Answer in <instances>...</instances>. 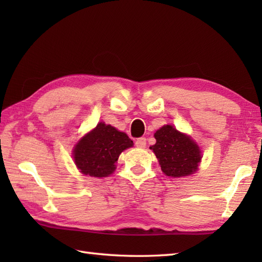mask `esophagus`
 Segmentation results:
<instances>
[{"label": "esophagus", "instance_id": "obj_1", "mask_svg": "<svg viewBox=\"0 0 262 262\" xmlns=\"http://www.w3.org/2000/svg\"><path fill=\"white\" fill-rule=\"evenodd\" d=\"M135 145L140 148H144L146 146V138L145 137L138 138V140H136V142H135Z\"/></svg>", "mask_w": 262, "mask_h": 262}]
</instances>
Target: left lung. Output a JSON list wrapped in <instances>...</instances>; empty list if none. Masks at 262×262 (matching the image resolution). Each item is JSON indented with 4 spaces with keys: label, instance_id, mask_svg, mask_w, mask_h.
Segmentation results:
<instances>
[{
    "label": "left lung",
    "instance_id": "obj_1",
    "mask_svg": "<svg viewBox=\"0 0 262 262\" xmlns=\"http://www.w3.org/2000/svg\"><path fill=\"white\" fill-rule=\"evenodd\" d=\"M157 143L149 146L159 160L163 173L172 178L190 176L197 171L202 152L190 136L164 125L154 134Z\"/></svg>",
    "mask_w": 262,
    "mask_h": 262
}]
</instances>
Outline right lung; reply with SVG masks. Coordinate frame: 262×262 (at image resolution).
Listing matches in <instances>:
<instances>
[{"instance_id": "obj_1", "label": "right lung", "mask_w": 262, "mask_h": 262, "mask_svg": "<svg viewBox=\"0 0 262 262\" xmlns=\"http://www.w3.org/2000/svg\"><path fill=\"white\" fill-rule=\"evenodd\" d=\"M133 145L127 134L101 121L76 143L73 159L83 174L108 177L115 171L120 153Z\"/></svg>"}]
</instances>
